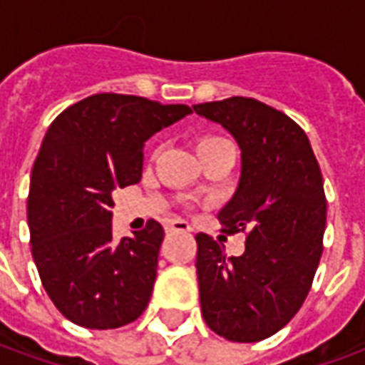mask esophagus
Segmentation results:
<instances>
[{"instance_id":"esophagus-1","label":"esophagus","mask_w":365,"mask_h":365,"mask_svg":"<svg viewBox=\"0 0 365 365\" xmlns=\"http://www.w3.org/2000/svg\"><path fill=\"white\" fill-rule=\"evenodd\" d=\"M164 227H166V232H190L191 230L190 222L183 219H170Z\"/></svg>"}]
</instances>
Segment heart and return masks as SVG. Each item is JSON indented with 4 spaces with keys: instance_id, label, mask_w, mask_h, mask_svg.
<instances>
[{
    "instance_id": "obj_1",
    "label": "heart",
    "mask_w": 365,
    "mask_h": 365,
    "mask_svg": "<svg viewBox=\"0 0 365 365\" xmlns=\"http://www.w3.org/2000/svg\"><path fill=\"white\" fill-rule=\"evenodd\" d=\"M221 143H227L225 138H221V136H205V138H201L197 143V152H203L207 150V148H211V146H217V144Z\"/></svg>"
}]
</instances>
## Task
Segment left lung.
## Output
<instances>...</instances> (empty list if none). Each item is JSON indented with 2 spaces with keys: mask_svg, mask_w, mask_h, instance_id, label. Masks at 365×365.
Returning <instances> with one entry per match:
<instances>
[{
  "mask_svg": "<svg viewBox=\"0 0 365 365\" xmlns=\"http://www.w3.org/2000/svg\"><path fill=\"white\" fill-rule=\"evenodd\" d=\"M240 148L237 191L219 211L225 232L245 230L246 248L199 232L197 282L207 327L232 342H258L295 317L321 262L327 199L305 130L252 97L193 105Z\"/></svg>",
  "mask_w": 365,
  "mask_h": 365,
  "instance_id": "8db88e82",
  "label": "left lung"
}]
</instances>
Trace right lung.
Returning <instances> with one entry per match:
<instances>
[{
	"mask_svg": "<svg viewBox=\"0 0 365 365\" xmlns=\"http://www.w3.org/2000/svg\"><path fill=\"white\" fill-rule=\"evenodd\" d=\"M187 105L97 93L52 120L31 172L27 221L43 287L86 329H119L148 305L164 229L113 238V193L140 182L144 143Z\"/></svg>",
	"mask_w": 365,
	"mask_h": 365,
	"instance_id": "add662e5",
	"label": "right lung"
}]
</instances>
